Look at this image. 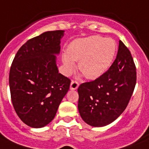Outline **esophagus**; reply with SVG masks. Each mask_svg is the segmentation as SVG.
<instances>
[{"label":"esophagus","instance_id":"1","mask_svg":"<svg viewBox=\"0 0 149 149\" xmlns=\"http://www.w3.org/2000/svg\"><path fill=\"white\" fill-rule=\"evenodd\" d=\"M79 83L76 81H72L70 83V89L71 90H76L78 88Z\"/></svg>","mask_w":149,"mask_h":149}]
</instances>
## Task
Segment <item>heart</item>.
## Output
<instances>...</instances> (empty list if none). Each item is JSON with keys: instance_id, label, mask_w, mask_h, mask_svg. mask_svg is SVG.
Masks as SVG:
<instances>
[{"instance_id": "heart-1", "label": "heart", "mask_w": 149, "mask_h": 149, "mask_svg": "<svg viewBox=\"0 0 149 149\" xmlns=\"http://www.w3.org/2000/svg\"><path fill=\"white\" fill-rule=\"evenodd\" d=\"M117 45L111 38L91 36L76 39L67 47V53H63L62 61L64 72L70 74L79 61V69L89 79H94L105 73L110 67L116 55Z\"/></svg>"}]
</instances>
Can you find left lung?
I'll use <instances>...</instances> for the list:
<instances>
[{"mask_svg": "<svg viewBox=\"0 0 149 149\" xmlns=\"http://www.w3.org/2000/svg\"><path fill=\"white\" fill-rule=\"evenodd\" d=\"M136 82V71L130 50L119 40L117 56L109 69L78 88V109L85 123L103 127L114 121L127 107Z\"/></svg>", "mask_w": 149, "mask_h": 149, "instance_id": "8db88e82", "label": "left lung"}]
</instances>
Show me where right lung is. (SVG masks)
Returning <instances> with one entry per match:
<instances>
[{"mask_svg":"<svg viewBox=\"0 0 149 149\" xmlns=\"http://www.w3.org/2000/svg\"><path fill=\"white\" fill-rule=\"evenodd\" d=\"M64 31H46L27 41L17 52L10 67L9 83L14 109L33 128L51 122L70 79L58 73L56 55Z\"/></svg>","mask_w":149,"mask_h":149,"instance_id":"right-lung-1","label":"right lung"}]
</instances>
